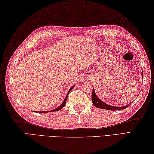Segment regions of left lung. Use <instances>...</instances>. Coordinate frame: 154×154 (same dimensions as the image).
<instances>
[{
    "label": "left lung",
    "instance_id": "obj_1",
    "mask_svg": "<svg viewBox=\"0 0 154 154\" xmlns=\"http://www.w3.org/2000/svg\"><path fill=\"white\" fill-rule=\"evenodd\" d=\"M142 71H143V70H142ZM143 73L142 72V75L143 76ZM92 103H93V105L95 107H97V108H100V109H107V110H119V109H125L128 108V107L133 102L132 101L130 104L127 105V106H121V107H116V106H110V105L106 103L105 102L101 101V99H99L98 98V97H97L96 94V92H95V91H94V88H93V90H92Z\"/></svg>",
    "mask_w": 154,
    "mask_h": 154
}]
</instances>
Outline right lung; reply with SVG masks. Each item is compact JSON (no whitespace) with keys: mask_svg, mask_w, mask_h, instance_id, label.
I'll list each match as a JSON object with an SVG mask.
<instances>
[{"mask_svg":"<svg viewBox=\"0 0 154 154\" xmlns=\"http://www.w3.org/2000/svg\"><path fill=\"white\" fill-rule=\"evenodd\" d=\"M73 87H74V86H72V87L70 88L69 89V90H68V93H67V94H66V98L64 99V101H63V102H62V103L61 104L60 106H58L57 108L53 109H52V110H50V111H42V112H41V113H48V112H56V111H59V110H60V109H62V108H63V107H64V106H65L66 102V99H67V97H68V93H69V92H70V90H71L73 88Z\"/></svg>","mask_w":154,"mask_h":154,"instance_id":"1","label":"right lung"}]
</instances>
